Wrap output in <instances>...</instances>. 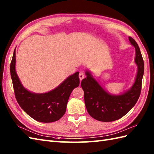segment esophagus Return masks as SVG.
<instances>
[{"instance_id":"obj_1","label":"esophagus","mask_w":154,"mask_h":154,"mask_svg":"<svg viewBox=\"0 0 154 154\" xmlns=\"http://www.w3.org/2000/svg\"><path fill=\"white\" fill-rule=\"evenodd\" d=\"M79 79L80 81H81L85 77V75H84V73L83 72H80L79 73Z\"/></svg>"}]
</instances>
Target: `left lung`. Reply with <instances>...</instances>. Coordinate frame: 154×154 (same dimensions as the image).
<instances>
[{"mask_svg": "<svg viewBox=\"0 0 154 154\" xmlns=\"http://www.w3.org/2000/svg\"><path fill=\"white\" fill-rule=\"evenodd\" d=\"M128 39L135 48L134 61L138 67L135 81L129 90L119 95L110 94L88 71L85 73L87 77L81 81L86 108L89 115L98 121L110 122L119 119L133 108L140 95L144 71V60L137 42L131 37Z\"/></svg>", "mask_w": 154, "mask_h": 154, "instance_id": "8db88e82", "label": "left lung"}]
</instances>
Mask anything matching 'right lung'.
Listing matches in <instances>:
<instances>
[{
  "label": "right lung",
  "mask_w": 154,
  "mask_h": 154,
  "mask_svg": "<svg viewBox=\"0 0 154 154\" xmlns=\"http://www.w3.org/2000/svg\"><path fill=\"white\" fill-rule=\"evenodd\" d=\"M16 51L10 63V75L17 103L27 115L39 122L51 123L59 120L66 111L69 96L79 85V72L63 81L54 90L43 94L33 93L23 87L16 71Z\"/></svg>",
  "instance_id": "1"
}]
</instances>
